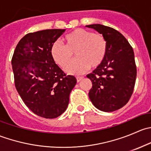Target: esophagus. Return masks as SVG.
<instances>
[{
  "label": "esophagus",
  "instance_id": "obj_1",
  "mask_svg": "<svg viewBox=\"0 0 151 151\" xmlns=\"http://www.w3.org/2000/svg\"><path fill=\"white\" fill-rule=\"evenodd\" d=\"M76 78H77V83H79V82H80L82 80H83V77H79V76H77V77H76Z\"/></svg>",
  "mask_w": 151,
  "mask_h": 151
}]
</instances>
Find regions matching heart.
I'll return each mask as SVG.
<instances>
[{"mask_svg": "<svg viewBox=\"0 0 151 151\" xmlns=\"http://www.w3.org/2000/svg\"><path fill=\"white\" fill-rule=\"evenodd\" d=\"M66 45L56 41L51 47V55L58 65L63 68L72 58L74 51L78 58L67 64L65 71L68 74H79L90 66L98 68L104 62L107 52V42L99 33L83 28H77L64 37Z\"/></svg>", "mask_w": 151, "mask_h": 151, "instance_id": "obj_1", "label": "heart"}]
</instances>
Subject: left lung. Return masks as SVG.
Wrapping results in <instances>:
<instances>
[{
    "mask_svg": "<svg viewBox=\"0 0 151 151\" xmlns=\"http://www.w3.org/2000/svg\"><path fill=\"white\" fill-rule=\"evenodd\" d=\"M102 34L107 42V52L101 65L87 75L92 82L88 96L99 110L113 112L130 99L137 77L132 47L120 32L100 24L86 25Z\"/></svg>",
    "mask_w": 151,
    "mask_h": 151,
    "instance_id": "8db88e82",
    "label": "left lung"
}]
</instances>
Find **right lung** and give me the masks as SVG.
<instances>
[{"instance_id":"1","label":"right lung","mask_w":151,"mask_h":151,"mask_svg":"<svg viewBox=\"0 0 151 151\" xmlns=\"http://www.w3.org/2000/svg\"><path fill=\"white\" fill-rule=\"evenodd\" d=\"M65 29H47L25 35L12 59L14 84L25 105L36 115L55 118L66 111L77 83L53 60L51 47Z\"/></svg>"}]
</instances>
